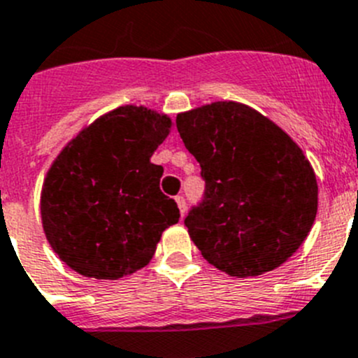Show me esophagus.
Wrapping results in <instances>:
<instances>
[{
    "label": "esophagus",
    "mask_w": 358,
    "mask_h": 358,
    "mask_svg": "<svg viewBox=\"0 0 358 358\" xmlns=\"http://www.w3.org/2000/svg\"><path fill=\"white\" fill-rule=\"evenodd\" d=\"M175 201H176V204H178V208H180V213H182V217H183V215H185V211H187V203H185V197H183V196H176V197H175Z\"/></svg>",
    "instance_id": "1"
}]
</instances>
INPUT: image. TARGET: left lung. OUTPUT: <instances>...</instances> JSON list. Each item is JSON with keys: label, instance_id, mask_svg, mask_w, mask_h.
<instances>
[{"label": "left lung", "instance_id": "obj_1", "mask_svg": "<svg viewBox=\"0 0 358 358\" xmlns=\"http://www.w3.org/2000/svg\"><path fill=\"white\" fill-rule=\"evenodd\" d=\"M204 196L185 217L201 255L238 278L282 266L317 217V176L303 150L250 106L217 101L176 117Z\"/></svg>", "mask_w": 358, "mask_h": 358}]
</instances>
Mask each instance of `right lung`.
I'll return each instance as SVG.
<instances>
[{
	"mask_svg": "<svg viewBox=\"0 0 358 358\" xmlns=\"http://www.w3.org/2000/svg\"><path fill=\"white\" fill-rule=\"evenodd\" d=\"M171 119L145 106H120L69 141L41 190V222L59 259L89 278L117 280L147 266L161 234L180 220L159 189L150 157Z\"/></svg>",
	"mask_w": 358,
	"mask_h": 358,
	"instance_id": "1",
	"label": "right lung"
}]
</instances>
